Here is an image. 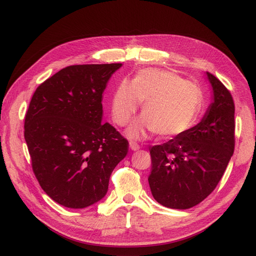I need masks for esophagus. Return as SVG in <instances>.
Instances as JSON below:
<instances>
[{
    "mask_svg": "<svg viewBox=\"0 0 256 256\" xmlns=\"http://www.w3.org/2000/svg\"><path fill=\"white\" fill-rule=\"evenodd\" d=\"M129 148L132 150V151H138V150L140 148V146L136 142H134V141H130L129 143Z\"/></svg>",
    "mask_w": 256,
    "mask_h": 256,
    "instance_id": "34e87169",
    "label": "esophagus"
}]
</instances>
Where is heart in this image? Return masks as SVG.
Masks as SVG:
<instances>
[{
	"mask_svg": "<svg viewBox=\"0 0 256 256\" xmlns=\"http://www.w3.org/2000/svg\"><path fill=\"white\" fill-rule=\"evenodd\" d=\"M143 103V115L129 129V136L141 138L154 132L160 138L182 134L196 122L201 108V92L176 74L166 70H143L132 84L122 81L112 98L110 113L116 124L126 126Z\"/></svg>",
	"mask_w": 256,
	"mask_h": 256,
	"instance_id": "b5f03b06",
	"label": "heart"
}]
</instances>
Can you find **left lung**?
<instances>
[{
	"mask_svg": "<svg viewBox=\"0 0 256 256\" xmlns=\"http://www.w3.org/2000/svg\"><path fill=\"white\" fill-rule=\"evenodd\" d=\"M214 102L201 122L163 144L153 146L148 178L155 200L186 210L206 198L220 182L234 150V103L232 93L206 72Z\"/></svg>",
	"mask_w": 256,
	"mask_h": 256,
	"instance_id": "obj_1",
	"label": "left lung"
}]
</instances>
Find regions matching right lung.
I'll use <instances>...</instances> for the list:
<instances>
[{"instance_id": "1", "label": "right lung", "mask_w": 256, "mask_h": 256, "mask_svg": "<svg viewBox=\"0 0 256 256\" xmlns=\"http://www.w3.org/2000/svg\"><path fill=\"white\" fill-rule=\"evenodd\" d=\"M114 64L72 65L42 82L24 116V140L41 188L56 203L84 208L106 194L128 140L102 124V93Z\"/></svg>"}]
</instances>
